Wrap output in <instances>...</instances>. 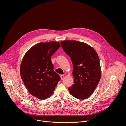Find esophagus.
Segmentation results:
<instances>
[{
  "label": "esophagus",
  "mask_w": 126,
  "mask_h": 126,
  "mask_svg": "<svg viewBox=\"0 0 126 126\" xmlns=\"http://www.w3.org/2000/svg\"><path fill=\"white\" fill-rule=\"evenodd\" d=\"M60 77H61V79H62V80H63L64 78V76L63 75H62L60 76Z\"/></svg>",
  "instance_id": "esophagus-1"
}]
</instances>
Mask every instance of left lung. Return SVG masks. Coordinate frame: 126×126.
Returning a JSON list of instances; mask_svg holds the SVG:
<instances>
[{"mask_svg":"<svg viewBox=\"0 0 126 126\" xmlns=\"http://www.w3.org/2000/svg\"><path fill=\"white\" fill-rule=\"evenodd\" d=\"M61 46L70 57L73 65L74 84L68 88L72 96L78 99L89 97L101 78L100 60L90 46L76 40L60 42Z\"/></svg>","mask_w":126,"mask_h":126,"instance_id":"1","label":"left lung"}]
</instances>
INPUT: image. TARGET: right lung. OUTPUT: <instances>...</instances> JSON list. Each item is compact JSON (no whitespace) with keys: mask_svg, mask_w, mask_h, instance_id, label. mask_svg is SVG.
<instances>
[{"mask_svg":"<svg viewBox=\"0 0 126 126\" xmlns=\"http://www.w3.org/2000/svg\"><path fill=\"white\" fill-rule=\"evenodd\" d=\"M60 46L57 41L38 43L26 53L22 60V81L29 93L40 99L50 97L60 80L51 61V57Z\"/></svg>","mask_w":126,"mask_h":126,"instance_id":"1","label":"right lung"}]
</instances>
